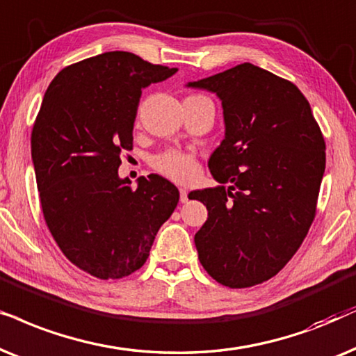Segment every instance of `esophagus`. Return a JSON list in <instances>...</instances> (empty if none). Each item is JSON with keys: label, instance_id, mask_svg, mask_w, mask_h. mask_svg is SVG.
Here are the masks:
<instances>
[{"label": "esophagus", "instance_id": "1", "mask_svg": "<svg viewBox=\"0 0 356 356\" xmlns=\"http://www.w3.org/2000/svg\"><path fill=\"white\" fill-rule=\"evenodd\" d=\"M181 202L182 203L188 202V192L186 191V188H181Z\"/></svg>", "mask_w": 356, "mask_h": 356}]
</instances>
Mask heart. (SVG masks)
<instances>
[{"label":"heart","instance_id":"obj_1","mask_svg":"<svg viewBox=\"0 0 356 356\" xmlns=\"http://www.w3.org/2000/svg\"><path fill=\"white\" fill-rule=\"evenodd\" d=\"M192 97H200V96H192ZM153 168L161 172L165 177H169L170 181L186 184L191 182L198 172L197 163L193 159L192 154L182 153V151H164L153 158Z\"/></svg>","mask_w":356,"mask_h":356}]
</instances>
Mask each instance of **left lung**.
I'll return each instance as SVG.
<instances>
[{
    "label": "left lung",
    "instance_id": "1",
    "mask_svg": "<svg viewBox=\"0 0 356 356\" xmlns=\"http://www.w3.org/2000/svg\"><path fill=\"white\" fill-rule=\"evenodd\" d=\"M186 86L215 92L225 118V138L208 161L220 186L188 195L208 210L195 234L198 259L225 286L267 282L300 249L314 220L324 136L300 89L252 63Z\"/></svg>",
    "mask_w": 356,
    "mask_h": 356
}]
</instances>
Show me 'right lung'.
I'll return each mask as SVG.
<instances>
[{
  "label": "right lung",
  "instance_id": "add662e5",
  "mask_svg": "<svg viewBox=\"0 0 356 356\" xmlns=\"http://www.w3.org/2000/svg\"><path fill=\"white\" fill-rule=\"evenodd\" d=\"M175 73L106 51L61 70L35 118L31 149L47 226L66 259L101 280L136 272L177 207L168 179L149 174L134 188L118 175L141 91Z\"/></svg>",
  "mask_w": 356,
  "mask_h": 356
}]
</instances>
